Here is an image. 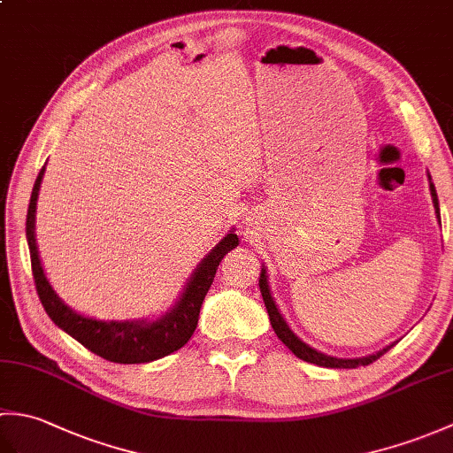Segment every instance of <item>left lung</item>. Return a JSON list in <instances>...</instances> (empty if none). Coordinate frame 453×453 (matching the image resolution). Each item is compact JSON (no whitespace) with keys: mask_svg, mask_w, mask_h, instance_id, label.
Wrapping results in <instances>:
<instances>
[{"mask_svg":"<svg viewBox=\"0 0 453 453\" xmlns=\"http://www.w3.org/2000/svg\"><path fill=\"white\" fill-rule=\"evenodd\" d=\"M430 195H432V202H434L436 214H438V219H440L438 195H436L434 185H432V180H430ZM258 288H261V294H263V300H265V305H266V311H268V317H271V325H273L276 336L288 346V349H290L297 356V358H302L305 362L323 365V368H358V365H368V364L375 362L378 358H381V356L386 354L393 346V344L386 346V349L380 350V352L370 354V356H364V358H352V360H349V358H333V356H326L323 352H317L315 349H311L310 344H305V342H302L300 339H297V336L290 331V326H288L286 321L282 319V315L278 313L276 303H274L273 296H271V290H268L266 271H265V268L261 271V278H258Z\"/></svg>","mask_w":453,"mask_h":453,"instance_id":"obj_1","label":"left lung"}]
</instances>
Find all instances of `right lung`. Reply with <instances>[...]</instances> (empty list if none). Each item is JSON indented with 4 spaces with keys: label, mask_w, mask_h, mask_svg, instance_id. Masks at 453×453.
<instances>
[{
    "label": "right lung",
    "mask_w": 453,
    "mask_h": 453,
    "mask_svg": "<svg viewBox=\"0 0 453 453\" xmlns=\"http://www.w3.org/2000/svg\"><path fill=\"white\" fill-rule=\"evenodd\" d=\"M42 175L44 167L38 173L33 187L31 202H28L27 242L28 249H31V266L36 294L41 297V303L48 317H50L62 331L72 334L75 341L81 342L85 349L101 356L104 360L117 364L151 362L179 350L180 346H185L196 329L202 302H204L210 286L214 282L219 261L232 251V249L237 247L239 237L235 234H227L214 249H211L210 255L196 266V271L192 274L185 294L180 296L179 303L173 307L167 315H163L161 319L153 323L95 321L89 319V317L75 313L56 296L41 266L35 239V210Z\"/></svg>",
    "instance_id": "right-lung-1"
}]
</instances>
